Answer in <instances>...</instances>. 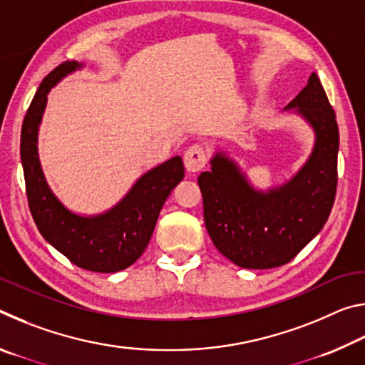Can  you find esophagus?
<instances>
[{
  "label": "esophagus",
  "instance_id": "34e87169",
  "mask_svg": "<svg viewBox=\"0 0 365 365\" xmlns=\"http://www.w3.org/2000/svg\"><path fill=\"white\" fill-rule=\"evenodd\" d=\"M183 163H185V169L188 172H200L207 163V154H206L205 146L200 143L191 145L183 154Z\"/></svg>",
  "mask_w": 365,
  "mask_h": 365
}]
</instances>
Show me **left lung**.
Here are the masks:
<instances>
[{"instance_id": "left-lung-1", "label": "left lung", "mask_w": 365, "mask_h": 365, "mask_svg": "<svg viewBox=\"0 0 365 365\" xmlns=\"http://www.w3.org/2000/svg\"><path fill=\"white\" fill-rule=\"evenodd\" d=\"M288 108H298L314 127L316 146L285 187L257 193L220 154L211 160V170L197 177L209 237L243 269H272L292 261L322 230L335 202L339 133L317 73Z\"/></svg>"}]
</instances>
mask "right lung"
I'll return each instance as SVG.
<instances>
[{"label": "right lung", "instance_id": "add662e5", "mask_svg": "<svg viewBox=\"0 0 365 365\" xmlns=\"http://www.w3.org/2000/svg\"><path fill=\"white\" fill-rule=\"evenodd\" d=\"M80 67L66 61L43 78L24 117L21 159L30 214L41 237L77 267L113 274L127 269L143 255L165 200L185 175L182 158H172L135 183L113 211L98 217H80L67 211L51 193L40 168L36 133L46 106V95L67 73Z\"/></svg>", "mask_w": 365, "mask_h": 365}]
</instances>
